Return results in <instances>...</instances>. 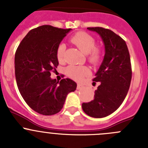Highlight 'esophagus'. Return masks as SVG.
Returning a JSON list of instances; mask_svg holds the SVG:
<instances>
[{
	"instance_id": "34e87169",
	"label": "esophagus",
	"mask_w": 148,
	"mask_h": 148,
	"mask_svg": "<svg viewBox=\"0 0 148 148\" xmlns=\"http://www.w3.org/2000/svg\"><path fill=\"white\" fill-rule=\"evenodd\" d=\"M83 87H84L82 85V84H77V90H82Z\"/></svg>"
}]
</instances>
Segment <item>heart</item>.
I'll return each mask as SVG.
<instances>
[{"instance_id": "heart-1", "label": "heart", "mask_w": 148, "mask_h": 148, "mask_svg": "<svg viewBox=\"0 0 148 148\" xmlns=\"http://www.w3.org/2000/svg\"><path fill=\"white\" fill-rule=\"evenodd\" d=\"M71 41L78 47L84 53L87 54V60L92 64H98L101 61L103 52L101 49L96 47V41L92 35L87 32H78L73 37ZM66 46L64 44H60L57 48L56 56L59 62H63ZM66 75L73 80L81 81L90 74V70L84 66H69L65 70Z\"/></svg>"}]
</instances>
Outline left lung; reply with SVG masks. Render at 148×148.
Returning <instances> with one entry per match:
<instances>
[{
	"instance_id": "left-lung-1",
	"label": "left lung",
	"mask_w": 148,
	"mask_h": 148,
	"mask_svg": "<svg viewBox=\"0 0 148 148\" xmlns=\"http://www.w3.org/2000/svg\"><path fill=\"white\" fill-rule=\"evenodd\" d=\"M87 29L100 35L105 54L92 80L99 82L94 99L83 103L82 109L91 117L103 118L118 109L127 94L132 78L130 53L125 40L113 31L102 27Z\"/></svg>"
}]
</instances>
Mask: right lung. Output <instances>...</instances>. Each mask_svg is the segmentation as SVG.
Segmentation results:
<instances>
[{
	"instance_id": "add662e5",
	"label": "right lung",
	"mask_w": 148,
	"mask_h": 148,
	"mask_svg": "<svg viewBox=\"0 0 148 148\" xmlns=\"http://www.w3.org/2000/svg\"><path fill=\"white\" fill-rule=\"evenodd\" d=\"M71 29L43 25L30 30L18 46L15 56L17 85L27 104L35 112L45 116L58 113L67 94L77 84L70 78L61 82L50 78L57 68V48Z\"/></svg>"
}]
</instances>
